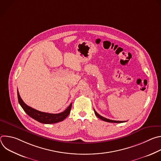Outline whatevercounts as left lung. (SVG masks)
<instances>
[{
	"label": "left lung",
	"instance_id": "left-lung-1",
	"mask_svg": "<svg viewBox=\"0 0 161 161\" xmlns=\"http://www.w3.org/2000/svg\"><path fill=\"white\" fill-rule=\"evenodd\" d=\"M94 113H95V114H96V115L99 119H100L101 120H103V121H105V122H111V123H122V122H125L124 121H117V120H112L108 119H106V118H104V117L101 116L99 113H97L96 111V110H95L94 109Z\"/></svg>",
	"mask_w": 161,
	"mask_h": 161
}]
</instances>
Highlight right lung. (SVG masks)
<instances>
[{"mask_svg":"<svg viewBox=\"0 0 161 161\" xmlns=\"http://www.w3.org/2000/svg\"><path fill=\"white\" fill-rule=\"evenodd\" d=\"M17 94L18 102L21 108L24 109V110L25 111V113L29 116H30L31 118L40 123L50 124L63 121L65 119H66V117L69 115V114L71 111L72 103H71V104L68 106V108L65 111L60 113L53 114L41 112L27 106L24 101H23L19 94L18 90H17Z\"/></svg>","mask_w":161,"mask_h":161,"instance_id":"obj_1","label":"right lung"}]
</instances>
